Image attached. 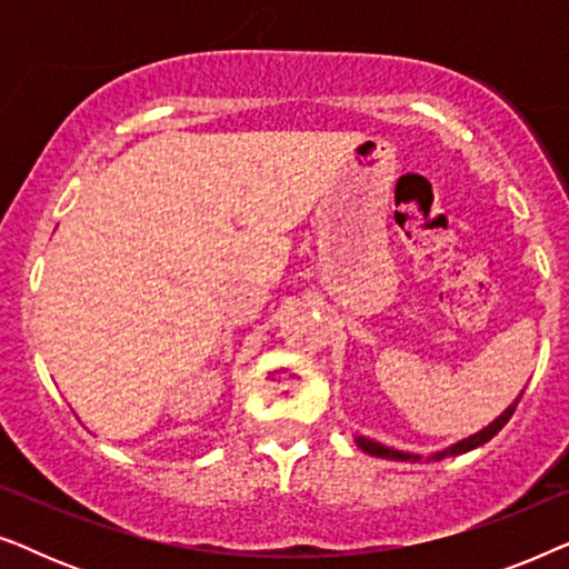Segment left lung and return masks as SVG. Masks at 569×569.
Segmentation results:
<instances>
[{
    "mask_svg": "<svg viewBox=\"0 0 569 569\" xmlns=\"http://www.w3.org/2000/svg\"><path fill=\"white\" fill-rule=\"evenodd\" d=\"M520 396H523V391L516 396V401H512L510 407L505 409L500 417L492 419V422H489L487 427H481L479 432H473V435H469V438L453 442V446H448V448H442V450H435V453H430V456L409 453V450H399V448L383 446V442H378V440H372V438H365V435H355V442H357V448L362 450V453L376 456V458H388V461H401V463H422V461L430 463V461H442V458H450V456H463V453H469V450H473V448L485 446V442L492 440L495 435L500 432L505 425H508V419L512 417V411H516V407H518Z\"/></svg>",
    "mask_w": 569,
    "mask_h": 569,
    "instance_id": "1",
    "label": "left lung"
}]
</instances>
